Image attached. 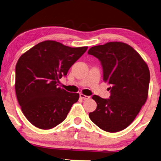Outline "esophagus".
<instances>
[{"label":"esophagus","instance_id":"esophagus-1","mask_svg":"<svg viewBox=\"0 0 161 161\" xmlns=\"http://www.w3.org/2000/svg\"><path fill=\"white\" fill-rule=\"evenodd\" d=\"M80 97L82 98V99H84V100H88V99H90V98H91V96L84 95V94H83V93H80Z\"/></svg>","mask_w":161,"mask_h":161}]
</instances>
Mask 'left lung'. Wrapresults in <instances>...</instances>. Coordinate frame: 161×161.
<instances>
[{"label": "left lung", "mask_w": 161, "mask_h": 161, "mask_svg": "<svg viewBox=\"0 0 161 161\" xmlns=\"http://www.w3.org/2000/svg\"><path fill=\"white\" fill-rule=\"evenodd\" d=\"M88 53L101 61L103 80L108 83L111 91L108 99L93 96L97 107L89 113V117L106 132L125 130L147 98L150 70L147 63L132 47L121 42L92 47Z\"/></svg>", "instance_id": "1"}]
</instances>
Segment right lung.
Listing matches in <instances>:
<instances>
[{
  "label": "right lung",
  "instance_id": "right-lung-1",
  "mask_svg": "<svg viewBox=\"0 0 161 161\" xmlns=\"http://www.w3.org/2000/svg\"><path fill=\"white\" fill-rule=\"evenodd\" d=\"M87 49L47 40L19 58L15 80L17 100L24 116L36 127L49 130L56 127L78 101L79 93L68 92L58 83Z\"/></svg>",
  "mask_w": 161,
  "mask_h": 161
}]
</instances>
